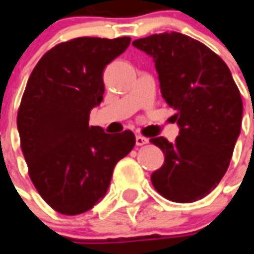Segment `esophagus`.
Segmentation results:
<instances>
[{"label": "esophagus", "mask_w": 254, "mask_h": 254, "mask_svg": "<svg viewBox=\"0 0 254 254\" xmlns=\"http://www.w3.org/2000/svg\"><path fill=\"white\" fill-rule=\"evenodd\" d=\"M149 142V139L143 135H135V145L137 146H142V145H146Z\"/></svg>", "instance_id": "1"}]
</instances>
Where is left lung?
I'll list each match as a JSON object with an SVG mask.
<instances>
[{"label":"left lung","mask_w":254,"mask_h":254,"mask_svg":"<svg viewBox=\"0 0 254 254\" xmlns=\"http://www.w3.org/2000/svg\"><path fill=\"white\" fill-rule=\"evenodd\" d=\"M133 46L154 59L163 99L181 127L175 142L150 139L165 154L151 183L171 201L199 200L229 166L243 120L240 91L224 61L185 34H154Z\"/></svg>","instance_id":"obj_1"}]
</instances>
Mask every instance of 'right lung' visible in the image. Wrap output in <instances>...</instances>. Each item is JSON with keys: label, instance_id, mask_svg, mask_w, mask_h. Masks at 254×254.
<instances>
[{"label": "right lung", "instance_id": "1", "mask_svg": "<svg viewBox=\"0 0 254 254\" xmlns=\"http://www.w3.org/2000/svg\"><path fill=\"white\" fill-rule=\"evenodd\" d=\"M129 43V37L63 42L27 80L17 116L21 149L33 185L57 212L72 216L97 204L116 163L134 147L133 131L111 135L89 127L92 108L103 101L104 68Z\"/></svg>", "mask_w": 254, "mask_h": 254}]
</instances>
